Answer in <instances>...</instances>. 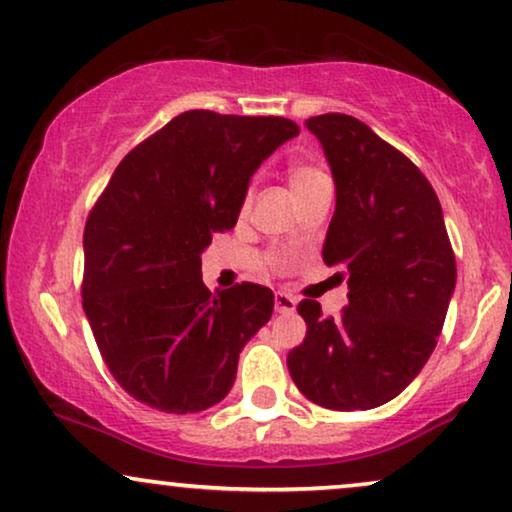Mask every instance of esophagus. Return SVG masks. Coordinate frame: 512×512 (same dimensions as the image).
<instances>
[{
  "label": "esophagus",
  "instance_id": "esophagus-1",
  "mask_svg": "<svg viewBox=\"0 0 512 512\" xmlns=\"http://www.w3.org/2000/svg\"><path fill=\"white\" fill-rule=\"evenodd\" d=\"M274 304H276V312L278 314H290V312H295L297 300H295L293 295H288V293H276L274 295Z\"/></svg>",
  "mask_w": 512,
  "mask_h": 512
}]
</instances>
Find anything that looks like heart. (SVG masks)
Segmentation results:
<instances>
[{
	"instance_id": "heart-1",
	"label": "heart",
	"mask_w": 512,
	"mask_h": 512,
	"mask_svg": "<svg viewBox=\"0 0 512 512\" xmlns=\"http://www.w3.org/2000/svg\"><path fill=\"white\" fill-rule=\"evenodd\" d=\"M288 179H290V186H293L295 196L304 189H309V186L316 184V181L326 179V174L321 170H316L314 165H293L288 172Z\"/></svg>"
}]
</instances>
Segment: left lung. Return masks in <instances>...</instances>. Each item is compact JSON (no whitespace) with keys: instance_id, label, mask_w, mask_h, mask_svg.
<instances>
[{"instance_id":"8db88e82","label":"left lung","mask_w":512,"mask_h":512,"mask_svg":"<svg viewBox=\"0 0 512 512\" xmlns=\"http://www.w3.org/2000/svg\"><path fill=\"white\" fill-rule=\"evenodd\" d=\"M335 181V212L323 262L347 274L340 319L316 300L288 352L297 390L333 411L387 404L420 373L442 333L456 288V257L442 205L416 165L364 122L345 113L309 118Z\"/></svg>"}]
</instances>
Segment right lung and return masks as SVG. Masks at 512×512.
Instances as JSON below:
<instances>
[{
	"mask_svg": "<svg viewBox=\"0 0 512 512\" xmlns=\"http://www.w3.org/2000/svg\"><path fill=\"white\" fill-rule=\"evenodd\" d=\"M297 134L274 115L186 111L115 167L84 226L82 307L108 371L137 401L196 413L229 394L274 293L236 283L212 295L200 255L234 229L257 167Z\"/></svg>",
	"mask_w": 512,
	"mask_h": 512,
	"instance_id": "1",
	"label": "right lung"
}]
</instances>
